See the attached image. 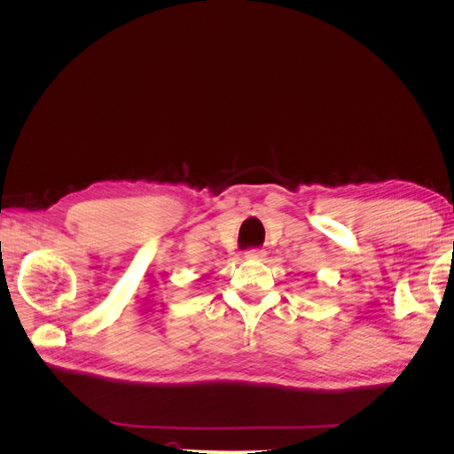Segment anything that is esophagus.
Here are the masks:
<instances>
[{
  "mask_svg": "<svg viewBox=\"0 0 454 454\" xmlns=\"http://www.w3.org/2000/svg\"><path fill=\"white\" fill-rule=\"evenodd\" d=\"M265 255H267V252H265V250H259V248L248 250V252H246V254H244V257H246V259H259V261H261V259H263Z\"/></svg>",
  "mask_w": 454,
  "mask_h": 454,
  "instance_id": "34e87169",
  "label": "esophagus"
}]
</instances>
